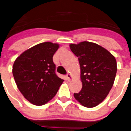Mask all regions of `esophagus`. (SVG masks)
I'll return each instance as SVG.
<instances>
[{
    "instance_id": "1",
    "label": "esophagus",
    "mask_w": 131,
    "mask_h": 131,
    "mask_svg": "<svg viewBox=\"0 0 131 131\" xmlns=\"http://www.w3.org/2000/svg\"><path fill=\"white\" fill-rule=\"evenodd\" d=\"M66 77H67V79L68 81H70L72 79V75H71L70 74H68L67 76H66Z\"/></svg>"
}]
</instances>
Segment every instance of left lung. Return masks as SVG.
Here are the masks:
<instances>
[{
    "mask_svg": "<svg viewBox=\"0 0 131 131\" xmlns=\"http://www.w3.org/2000/svg\"><path fill=\"white\" fill-rule=\"evenodd\" d=\"M79 59L82 89L74 98L83 106L93 107L108 95L117 73L115 58L107 49L95 43L86 42L69 45Z\"/></svg>",
    "mask_w": 131,
    "mask_h": 131,
    "instance_id": "left-lung-1",
    "label": "left lung"
}]
</instances>
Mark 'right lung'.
I'll list each match as a JSON object with an SVG mask.
<instances>
[{"instance_id":"add662e5","label":"right lung","mask_w":131,"mask_h":131,"mask_svg":"<svg viewBox=\"0 0 131 131\" xmlns=\"http://www.w3.org/2000/svg\"><path fill=\"white\" fill-rule=\"evenodd\" d=\"M59 45L41 43L21 53L14 61L13 74L17 86L31 103L42 106L52 100L63 80L55 73L52 60Z\"/></svg>"}]
</instances>
